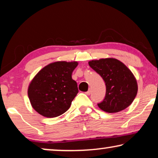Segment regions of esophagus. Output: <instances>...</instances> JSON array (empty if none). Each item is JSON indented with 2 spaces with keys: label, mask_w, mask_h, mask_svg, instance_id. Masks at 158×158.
<instances>
[{
  "label": "esophagus",
  "mask_w": 158,
  "mask_h": 158,
  "mask_svg": "<svg viewBox=\"0 0 158 158\" xmlns=\"http://www.w3.org/2000/svg\"><path fill=\"white\" fill-rule=\"evenodd\" d=\"M90 92H91V91H90V90L89 89V90H88V91H87V92H85V94H87V95H90Z\"/></svg>",
  "instance_id": "1"
}]
</instances>
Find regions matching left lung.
Instances as JSON below:
<instances>
[{
  "mask_svg": "<svg viewBox=\"0 0 158 158\" xmlns=\"http://www.w3.org/2000/svg\"><path fill=\"white\" fill-rule=\"evenodd\" d=\"M88 64L106 83L105 98L98 103L101 110L117 113L131 105L137 96L138 85L131 71L115 58L91 60Z\"/></svg>",
  "mask_w": 158,
  "mask_h": 158,
  "instance_id": "obj_1",
  "label": "left lung"
}]
</instances>
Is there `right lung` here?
Returning a JSON list of instances; mask_svg holds the SVG:
<instances>
[{"mask_svg":"<svg viewBox=\"0 0 158 158\" xmlns=\"http://www.w3.org/2000/svg\"><path fill=\"white\" fill-rule=\"evenodd\" d=\"M77 62L58 61L43 68L28 88L31 106L47 118L57 117L68 111L78 93L72 73Z\"/></svg>","mask_w":158,"mask_h":158,"instance_id":"1","label":"right lung"}]
</instances>
